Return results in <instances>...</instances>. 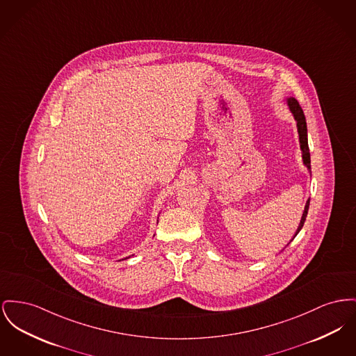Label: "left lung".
I'll list each match as a JSON object with an SVG mask.
<instances>
[{
	"instance_id": "obj_1",
	"label": "left lung",
	"mask_w": 356,
	"mask_h": 356,
	"mask_svg": "<svg viewBox=\"0 0 356 356\" xmlns=\"http://www.w3.org/2000/svg\"><path fill=\"white\" fill-rule=\"evenodd\" d=\"M286 104L289 107V111L292 113L293 118L294 121L297 122V131H298V140H300V149L302 152V163L304 165L307 167V169L309 170V173L312 175L311 172V153H309V147H308V136H307V121H305V115H304V111L301 108V106L298 104L297 99H294L293 97L286 99ZM308 209H309V199L305 204V209L302 212V218H301V222H300V226L297 229L296 235L300 232V230L302 229L304 226V222L307 219V213H308Z\"/></svg>"
}]
</instances>
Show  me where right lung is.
<instances>
[{
  "instance_id": "right-lung-1",
  "label": "right lung",
  "mask_w": 356,
  "mask_h": 356,
  "mask_svg": "<svg viewBox=\"0 0 356 356\" xmlns=\"http://www.w3.org/2000/svg\"><path fill=\"white\" fill-rule=\"evenodd\" d=\"M157 223H159V220H157ZM153 236H154V235H153ZM127 258H130V255H129V257H126V258H124V259H127Z\"/></svg>"
}]
</instances>
